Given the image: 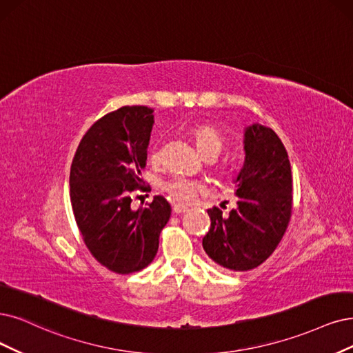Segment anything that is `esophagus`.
<instances>
[{
  "label": "esophagus",
  "mask_w": 353,
  "mask_h": 353,
  "mask_svg": "<svg viewBox=\"0 0 353 353\" xmlns=\"http://www.w3.org/2000/svg\"><path fill=\"white\" fill-rule=\"evenodd\" d=\"M188 211H189V208L185 206V205H181V203H174V205H173V212L177 214V215L185 214V212H188Z\"/></svg>",
  "instance_id": "34e87169"
}]
</instances>
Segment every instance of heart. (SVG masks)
Masks as SVG:
<instances>
[{
    "mask_svg": "<svg viewBox=\"0 0 353 353\" xmlns=\"http://www.w3.org/2000/svg\"><path fill=\"white\" fill-rule=\"evenodd\" d=\"M192 137L196 143L198 150L206 159H215L224 148V137L219 134L214 126L210 125H199L192 128ZM150 160L154 164L161 161V150L159 145H155L150 151ZM163 189L180 202H193L199 194L206 192V186L199 180H193L186 176H173L163 181Z\"/></svg>",
    "mask_w": 353,
    "mask_h": 353,
    "instance_id": "heart-1",
    "label": "heart"
}]
</instances>
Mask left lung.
I'll use <instances>...</instances> for the list:
<instances>
[{"label":"left lung","mask_w":353,"mask_h":353,"mask_svg":"<svg viewBox=\"0 0 353 353\" xmlns=\"http://www.w3.org/2000/svg\"><path fill=\"white\" fill-rule=\"evenodd\" d=\"M245 159L237 177V206L223 215L208 210L211 230L202 240L214 262L230 270L257 268L276 249L292 212V174L282 141L265 125L244 129Z\"/></svg>","instance_id":"8db88e82"}]
</instances>
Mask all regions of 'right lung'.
<instances>
[{
  "label": "right lung",
  "instance_id": "1",
  "mask_svg": "<svg viewBox=\"0 0 353 353\" xmlns=\"http://www.w3.org/2000/svg\"><path fill=\"white\" fill-rule=\"evenodd\" d=\"M152 109L125 106L91 126L77 148L70 196L83 240L100 265L128 275L147 268L159 252L172 206L155 196L134 211L130 193L145 190L141 172L154 125Z\"/></svg>",
  "mask_w": 353,
  "mask_h": 353
}]
</instances>
